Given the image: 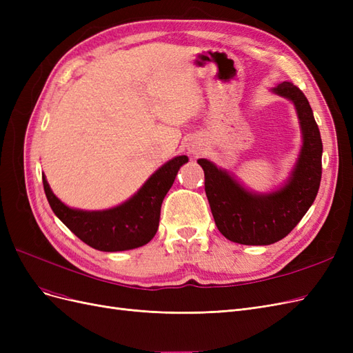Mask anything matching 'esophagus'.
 <instances>
[{
    "instance_id": "obj_1",
    "label": "esophagus",
    "mask_w": 353,
    "mask_h": 353,
    "mask_svg": "<svg viewBox=\"0 0 353 353\" xmlns=\"http://www.w3.org/2000/svg\"><path fill=\"white\" fill-rule=\"evenodd\" d=\"M191 153H193V154H196V153H197V152H191Z\"/></svg>"
}]
</instances>
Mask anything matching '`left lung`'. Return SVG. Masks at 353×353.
<instances>
[{"instance_id": "8db88e82", "label": "left lung", "mask_w": 353, "mask_h": 353, "mask_svg": "<svg viewBox=\"0 0 353 353\" xmlns=\"http://www.w3.org/2000/svg\"><path fill=\"white\" fill-rule=\"evenodd\" d=\"M272 91L294 103L303 134L296 168L281 190L266 196L249 193L225 170L206 159L197 160L205 170L213 219L222 236L234 243L265 245L284 239L311 208L321 183L323 141L307 99L292 82L276 85Z\"/></svg>"}]
</instances>
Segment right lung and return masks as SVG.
<instances>
[{"mask_svg":"<svg viewBox=\"0 0 353 353\" xmlns=\"http://www.w3.org/2000/svg\"><path fill=\"white\" fill-rule=\"evenodd\" d=\"M187 162V156L169 160L147 179L132 199L109 210L70 209L52 194L44 175L42 184L52 212L74 236L97 250L122 252L141 248L154 237L162 201L174 184L178 169Z\"/></svg>","mask_w":353,"mask_h":353,"instance_id":"add662e5","label":"right lung"}]
</instances>
